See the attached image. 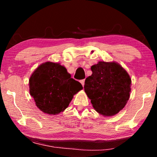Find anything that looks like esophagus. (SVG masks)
Wrapping results in <instances>:
<instances>
[{
    "label": "esophagus",
    "mask_w": 157,
    "mask_h": 157,
    "mask_svg": "<svg viewBox=\"0 0 157 157\" xmlns=\"http://www.w3.org/2000/svg\"><path fill=\"white\" fill-rule=\"evenodd\" d=\"M79 82H80V83L82 84V86H84V82H85V79H82V80H80V81H79Z\"/></svg>",
    "instance_id": "34e87169"
}]
</instances>
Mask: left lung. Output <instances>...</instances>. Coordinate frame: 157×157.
<instances>
[{
    "label": "left lung",
    "mask_w": 157,
    "mask_h": 157,
    "mask_svg": "<svg viewBox=\"0 0 157 157\" xmlns=\"http://www.w3.org/2000/svg\"><path fill=\"white\" fill-rule=\"evenodd\" d=\"M91 69L93 73L85 79L84 88L93 107L102 116L116 115L123 109L129 98L130 76L114 62H99Z\"/></svg>",
    "instance_id": "left-lung-1"
}]
</instances>
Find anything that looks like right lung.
<instances>
[{
  "label": "right lung",
  "mask_w": 157,
  "mask_h": 157,
  "mask_svg": "<svg viewBox=\"0 0 157 157\" xmlns=\"http://www.w3.org/2000/svg\"><path fill=\"white\" fill-rule=\"evenodd\" d=\"M30 94L44 113L56 115L64 111L73 95L83 89L59 63L47 62L37 68L29 79Z\"/></svg>",
  "instance_id": "right-lung-1"
}]
</instances>
